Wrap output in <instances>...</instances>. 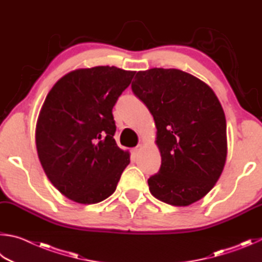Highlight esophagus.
<instances>
[{
  "label": "esophagus",
  "instance_id": "34e87169",
  "mask_svg": "<svg viewBox=\"0 0 262 262\" xmlns=\"http://www.w3.org/2000/svg\"><path fill=\"white\" fill-rule=\"evenodd\" d=\"M140 149H141V145L136 146L135 148H132V154H134L135 157H137V155H138V153L140 152Z\"/></svg>",
  "mask_w": 262,
  "mask_h": 262
}]
</instances>
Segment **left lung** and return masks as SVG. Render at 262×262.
<instances>
[{"instance_id": "obj_1", "label": "left lung", "mask_w": 262, "mask_h": 262, "mask_svg": "<svg viewBox=\"0 0 262 262\" xmlns=\"http://www.w3.org/2000/svg\"><path fill=\"white\" fill-rule=\"evenodd\" d=\"M132 92L153 115L161 167L148 178L155 198L189 206L213 189L227 158V122L213 90L177 69L139 71Z\"/></svg>"}]
</instances>
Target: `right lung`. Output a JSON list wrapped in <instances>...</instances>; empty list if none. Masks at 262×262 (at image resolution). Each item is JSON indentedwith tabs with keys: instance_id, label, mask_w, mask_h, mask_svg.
Masks as SVG:
<instances>
[{
	"instance_id": "add662e5",
	"label": "right lung",
	"mask_w": 262,
	"mask_h": 262,
	"mask_svg": "<svg viewBox=\"0 0 262 262\" xmlns=\"http://www.w3.org/2000/svg\"><path fill=\"white\" fill-rule=\"evenodd\" d=\"M135 71L79 69L62 77L36 123L38 157L52 184L79 204H96L116 190L130 154L114 139L113 108Z\"/></svg>"
}]
</instances>
